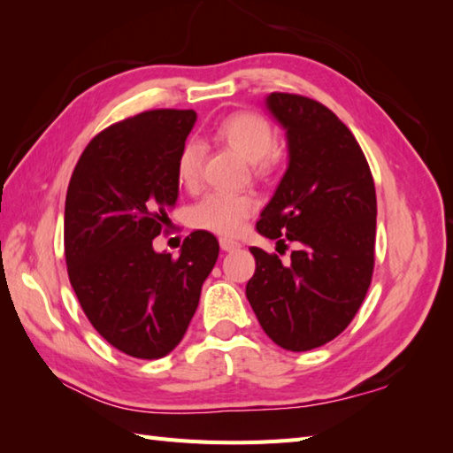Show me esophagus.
<instances>
[{"label": "esophagus", "instance_id": "1", "mask_svg": "<svg viewBox=\"0 0 453 453\" xmlns=\"http://www.w3.org/2000/svg\"><path fill=\"white\" fill-rule=\"evenodd\" d=\"M219 244H220V250H225V252H234V250L240 248V242H236L233 238H220Z\"/></svg>", "mask_w": 453, "mask_h": 453}]
</instances>
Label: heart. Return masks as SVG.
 <instances>
[{"instance_id": "1", "label": "heart", "mask_w": 453, "mask_h": 453, "mask_svg": "<svg viewBox=\"0 0 453 453\" xmlns=\"http://www.w3.org/2000/svg\"><path fill=\"white\" fill-rule=\"evenodd\" d=\"M215 139L236 149L252 165L254 174L267 178L283 165V149L275 143L273 126L265 116L252 110H238L225 116L213 129ZM205 145L197 139H188L176 157V178L180 184L194 188L203 170ZM257 201L250 194L211 192L201 197L189 211V223L209 233L234 236L254 215Z\"/></svg>"}]
</instances>
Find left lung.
<instances>
[{"instance_id":"left-lung-1","label":"left lung","mask_w":453,"mask_h":453,"mask_svg":"<svg viewBox=\"0 0 453 453\" xmlns=\"http://www.w3.org/2000/svg\"><path fill=\"white\" fill-rule=\"evenodd\" d=\"M267 108L287 129L290 160L256 228L279 244L298 242L300 250L283 264L277 254L250 248L256 273L246 296L265 334L300 353L343 334L368 293L376 188L363 149L327 106L303 95L271 93Z\"/></svg>"}]
</instances>
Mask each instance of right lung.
Wrapping results in <instances>:
<instances>
[{
    "label": "right lung",
    "mask_w": 453,
    "mask_h": 453,
    "mask_svg": "<svg viewBox=\"0 0 453 453\" xmlns=\"http://www.w3.org/2000/svg\"><path fill=\"white\" fill-rule=\"evenodd\" d=\"M196 118L194 110L158 108L108 126L90 139L67 186L69 283L98 334L134 358H160L182 341L219 257L207 230L186 236L178 257L153 250L178 199L176 157Z\"/></svg>",
    "instance_id": "right-lung-1"
}]
</instances>
